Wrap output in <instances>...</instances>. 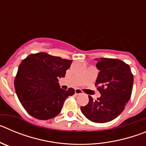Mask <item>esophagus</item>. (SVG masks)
Wrapping results in <instances>:
<instances>
[{"label": "esophagus", "mask_w": 146, "mask_h": 146, "mask_svg": "<svg viewBox=\"0 0 146 146\" xmlns=\"http://www.w3.org/2000/svg\"><path fill=\"white\" fill-rule=\"evenodd\" d=\"M82 94V91H81L80 89H79V88L75 89V94H76V95H79V94Z\"/></svg>", "instance_id": "34e87169"}]
</instances>
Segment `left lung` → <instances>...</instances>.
<instances>
[{
  "label": "left lung",
  "mask_w": 146,
  "mask_h": 146,
  "mask_svg": "<svg viewBox=\"0 0 146 146\" xmlns=\"http://www.w3.org/2000/svg\"><path fill=\"white\" fill-rule=\"evenodd\" d=\"M99 70L95 86L101 94L96 100L88 96L89 102L81 107L85 116L96 123H106L115 119L124 110L133 88L134 77L128 64L115 58H99Z\"/></svg>",
  "instance_id": "1"
}]
</instances>
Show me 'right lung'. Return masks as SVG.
I'll return each instance as SVG.
<instances>
[{"mask_svg": "<svg viewBox=\"0 0 146 146\" xmlns=\"http://www.w3.org/2000/svg\"><path fill=\"white\" fill-rule=\"evenodd\" d=\"M72 63L46 52L31 54L23 60L15 88L27 113L38 120L51 119L60 113L66 98L74 94V89L65 91L58 83Z\"/></svg>", "mask_w": 146, "mask_h": 146, "instance_id": "1", "label": "right lung"}]
</instances>
